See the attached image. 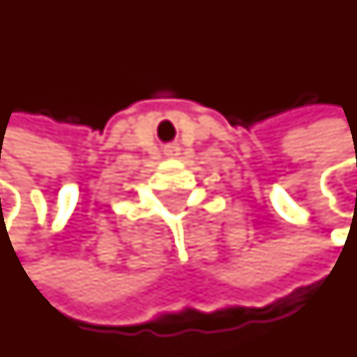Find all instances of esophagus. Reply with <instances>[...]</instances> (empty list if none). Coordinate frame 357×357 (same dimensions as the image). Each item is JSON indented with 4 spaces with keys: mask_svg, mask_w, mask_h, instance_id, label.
Returning a JSON list of instances; mask_svg holds the SVG:
<instances>
[{
    "mask_svg": "<svg viewBox=\"0 0 357 357\" xmlns=\"http://www.w3.org/2000/svg\"><path fill=\"white\" fill-rule=\"evenodd\" d=\"M168 154H170V156H176V154H178V146H172L170 151H168Z\"/></svg>",
    "mask_w": 357,
    "mask_h": 357,
    "instance_id": "34e87169",
    "label": "esophagus"
}]
</instances>
